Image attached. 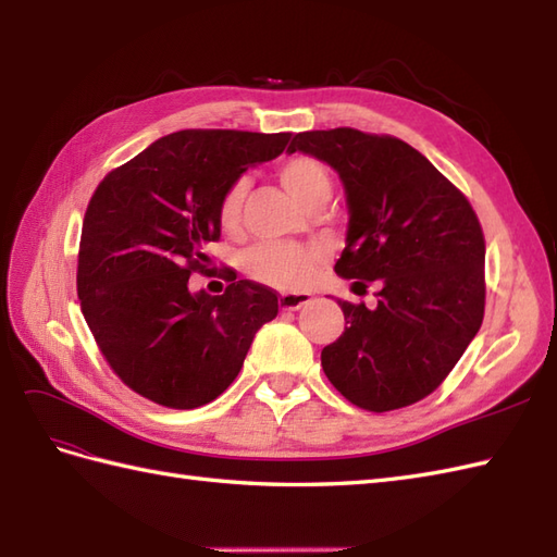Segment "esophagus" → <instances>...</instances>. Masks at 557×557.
<instances>
[{
  "mask_svg": "<svg viewBox=\"0 0 557 557\" xmlns=\"http://www.w3.org/2000/svg\"><path fill=\"white\" fill-rule=\"evenodd\" d=\"M306 304H310V294H304V292H284L280 296L282 310H299Z\"/></svg>",
  "mask_w": 557,
  "mask_h": 557,
  "instance_id": "34e87169",
  "label": "esophagus"
}]
</instances>
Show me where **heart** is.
Wrapping results in <instances>:
<instances>
[{
    "instance_id": "b5f03b06",
    "label": "heart",
    "mask_w": 557,
    "mask_h": 557,
    "mask_svg": "<svg viewBox=\"0 0 557 557\" xmlns=\"http://www.w3.org/2000/svg\"><path fill=\"white\" fill-rule=\"evenodd\" d=\"M277 177L282 187L292 194V199L301 203L304 209L313 201H325L330 194L325 165L308 153H294V157L284 159L277 168ZM244 191H247V180L237 177L225 187L223 197L218 201V225L225 232H235L239 227ZM322 256L325 251L315 244L261 242L242 253L239 265L253 282H261L265 287L304 289L313 277Z\"/></svg>"
}]
</instances>
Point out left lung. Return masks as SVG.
I'll list each match as a JSON object with an SVG mask.
<instances>
[{
    "instance_id": "1",
    "label": "left lung",
    "mask_w": 557,
    "mask_h": 557,
    "mask_svg": "<svg viewBox=\"0 0 557 557\" xmlns=\"http://www.w3.org/2000/svg\"><path fill=\"white\" fill-rule=\"evenodd\" d=\"M330 163L346 203L334 265L377 306L339 301L346 327L322 348L327 380L370 412L418 404L442 386L484 320V232L468 197L418 149L354 127L299 133L287 149Z\"/></svg>"
}]
</instances>
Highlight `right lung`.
Wrapping results in <instances>:
<instances>
[{
	"label": "right lung",
	"instance_id": "1",
	"mask_svg": "<svg viewBox=\"0 0 557 557\" xmlns=\"http://www.w3.org/2000/svg\"><path fill=\"white\" fill-rule=\"evenodd\" d=\"M292 133L180 131L113 168L87 203L77 251V299L121 382L153 404L191 410L235 382L249 346L280 310L251 280L220 296L194 294L220 239L218 201L249 165L280 157Z\"/></svg>",
	"mask_w": 557,
	"mask_h": 557
}]
</instances>
